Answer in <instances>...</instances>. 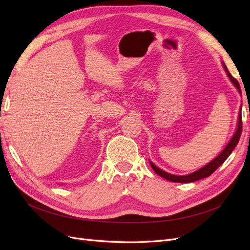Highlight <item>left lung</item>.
<instances>
[{"instance_id": "1", "label": "left lung", "mask_w": 250, "mask_h": 250, "mask_svg": "<svg viewBox=\"0 0 250 250\" xmlns=\"http://www.w3.org/2000/svg\"><path fill=\"white\" fill-rule=\"evenodd\" d=\"M222 65L224 67L226 74H228L229 80L231 81L232 84L236 86V88L238 89V92L241 94V87H240L239 82L231 76L230 73L228 70V67H226V65L224 64V62H222ZM241 132H242V115H241V108H240L237 128H236V131H234L231 139L228 143V145L225 146V148L221 151L220 154L217 155L213 161H210L208 164L204 166V167L200 168L199 170L195 171L191 174H188V175H174V174L168 173V172H166V171L160 169L152 162H149L150 166L152 167V169L154 170V172L157 174V175H160L161 177L167 179V180L173 181V183H181V184L194 183V181H196V180H199V179H202V178H206V177L209 176L210 174H213L219 167H220V166L226 161V158H228L230 155V153L232 152V150L234 149V147L238 145L240 137H241Z\"/></svg>"}]
</instances>
